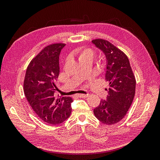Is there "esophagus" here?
I'll list each match as a JSON object with an SVG mask.
<instances>
[{
	"instance_id": "obj_1",
	"label": "esophagus",
	"mask_w": 160,
	"mask_h": 160,
	"mask_svg": "<svg viewBox=\"0 0 160 160\" xmlns=\"http://www.w3.org/2000/svg\"><path fill=\"white\" fill-rule=\"evenodd\" d=\"M77 96H78L79 98H88V95H85V94H77Z\"/></svg>"
}]
</instances>
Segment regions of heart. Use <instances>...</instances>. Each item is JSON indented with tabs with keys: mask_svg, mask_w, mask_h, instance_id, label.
Masks as SVG:
<instances>
[{
	"mask_svg": "<svg viewBox=\"0 0 160 160\" xmlns=\"http://www.w3.org/2000/svg\"><path fill=\"white\" fill-rule=\"evenodd\" d=\"M77 55H78L79 59H82V58L85 57H91L93 58V52L92 50L89 49H85L83 50H81L77 52Z\"/></svg>",
	"mask_w": 160,
	"mask_h": 160,
	"instance_id": "heart-1",
	"label": "heart"
}]
</instances>
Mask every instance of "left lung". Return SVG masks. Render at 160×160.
I'll return each mask as SVG.
<instances>
[{"label": "left lung", "mask_w": 160, "mask_h": 160, "mask_svg": "<svg viewBox=\"0 0 160 160\" xmlns=\"http://www.w3.org/2000/svg\"><path fill=\"white\" fill-rule=\"evenodd\" d=\"M92 42L105 56V80L109 85L107 99H101L93 113L101 123L115 124L125 117L133 102L136 81L128 58L123 51L101 38L93 40Z\"/></svg>", "instance_id": "obj_1"}]
</instances>
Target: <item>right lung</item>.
Segmentation results:
<instances>
[{
	"label": "right lung",
	"instance_id": "1",
	"mask_svg": "<svg viewBox=\"0 0 160 160\" xmlns=\"http://www.w3.org/2000/svg\"><path fill=\"white\" fill-rule=\"evenodd\" d=\"M65 46L55 43L45 47L28 65L23 84L26 98L35 113L43 122L61 123L71 113L70 97H58L55 81L59 75V55Z\"/></svg>",
	"mask_w": 160,
	"mask_h": 160
}]
</instances>
